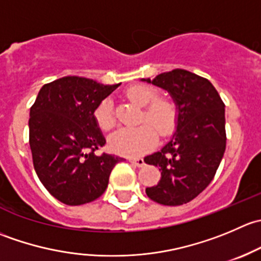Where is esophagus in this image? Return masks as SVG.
<instances>
[{"instance_id": "1", "label": "esophagus", "mask_w": 261, "mask_h": 261, "mask_svg": "<svg viewBox=\"0 0 261 261\" xmlns=\"http://www.w3.org/2000/svg\"><path fill=\"white\" fill-rule=\"evenodd\" d=\"M128 162L138 168H141L145 165V162H144V159H141V158H131V159H128Z\"/></svg>"}]
</instances>
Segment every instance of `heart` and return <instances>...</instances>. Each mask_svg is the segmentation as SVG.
Instances as JSON below:
<instances>
[{
    "mask_svg": "<svg viewBox=\"0 0 261 261\" xmlns=\"http://www.w3.org/2000/svg\"><path fill=\"white\" fill-rule=\"evenodd\" d=\"M130 101L144 107L138 127H125L116 131L110 138L112 151L126 156H139L149 151L156 143V133L168 136L173 133L177 123V109L172 101L158 98V91L152 87L138 84L126 91ZM94 120L101 130L110 131L115 127L116 117L114 103L110 98L103 99L94 111Z\"/></svg>",
    "mask_w": 261,
    "mask_h": 261,
    "instance_id": "1",
    "label": "heart"
}]
</instances>
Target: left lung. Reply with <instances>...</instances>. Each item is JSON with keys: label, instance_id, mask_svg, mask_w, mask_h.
<instances>
[{"label": "left lung", "instance_id": "1", "mask_svg": "<svg viewBox=\"0 0 261 261\" xmlns=\"http://www.w3.org/2000/svg\"><path fill=\"white\" fill-rule=\"evenodd\" d=\"M170 93L178 109L177 131L160 151L145 156L159 168V183L146 188L150 199L180 206L211 183L226 149L225 103L208 80L184 69L143 80Z\"/></svg>", "mask_w": 261, "mask_h": 261}]
</instances>
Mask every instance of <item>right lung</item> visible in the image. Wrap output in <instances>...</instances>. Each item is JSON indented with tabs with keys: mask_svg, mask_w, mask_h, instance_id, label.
Segmentation results:
<instances>
[{
	"mask_svg": "<svg viewBox=\"0 0 261 261\" xmlns=\"http://www.w3.org/2000/svg\"><path fill=\"white\" fill-rule=\"evenodd\" d=\"M118 86L68 75L44 84L31 106L29 143L34 168L49 193L64 204L80 206L102 196L112 169L122 160L96 154L106 139L94 111Z\"/></svg>",
	"mask_w": 261,
	"mask_h": 261,
	"instance_id": "right-lung-1",
	"label": "right lung"
}]
</instances>
